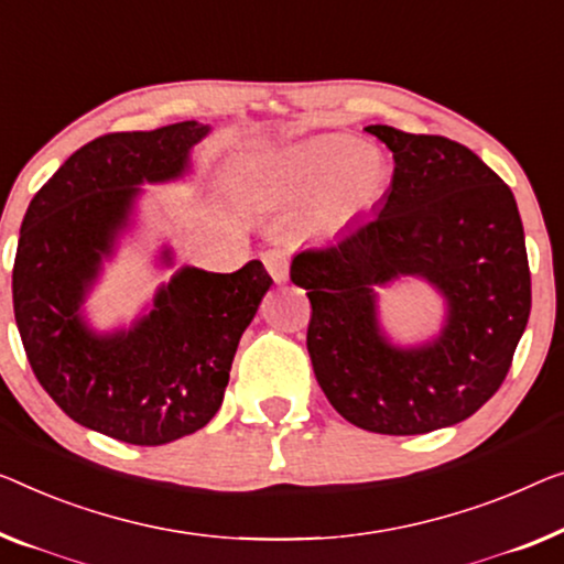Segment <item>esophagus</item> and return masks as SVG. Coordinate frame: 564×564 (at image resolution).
<instances>
[{
  "instance_id": "1",
  "label": "esophagus",
  "mask_w": 564,
  "mask_h": 564,
  "mask_svg": "<svg viewBox=\"0 0 564 564\" xmlns=\"http://www.w3.org/2000/svg\"><path fill=\"white\" fill-rule=\"evenodd\" d=\"M260 258H263V265L271 273V279L275 283H285V279H289V258H285V253H281V250H265Z\"/></svg>"
}]
</instances>
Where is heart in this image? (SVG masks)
I'll return each mask as SVG.
<instances>
[{
    "label": "heart",
    "mask_w": 564,
    "mask_h": 564,
    "mask_svg": "<svg viewBox=\"0 0 564 564\" xmlns=\"http://www.w3.org/2000/svg\"><path fill=\"white\" fill-rule=\"evenodd\" d=\"M329 176L332 182L318 192L306 215L311 232H339L365 215L382 197L388 166L380 151L362 149L355 139L324 137L289 154L271 189L285 199L301 197Z\"/></svg>",
    "instance_id": "heart-1"
}]
</instances>
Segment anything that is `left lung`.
<instances>
[{"label":"left lung","instance_id":"8db88e82","mask_svg":"<svg viewBox=\"0 0 564 564\" xmlns=\"http://www.w3.org/2000/svg\"><path fill=\"white\" fill-rule=\"evenodd\" d=\"M392 151L388 195L334 246L293 256L306 289V347L336 413L382 435L466 420L501 388L532 308L524 228L511 189L458 141L367 126ZM415 274L446 299L433 343L394 348L375 288Z\"/></svg>","mask_w":564,"mask_h":564}]
</instances>
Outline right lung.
<instances>
[{
  "label": "right lung",
  "instance_id": "obj_1",
  "mask_svg": "<svg viewBox=\"0 0 564 564\" xmlns=\"http://www.w3.org/2000/svg\"><path fill=\"white\" fill-rule=\"evenodd\" d=\"M209 126L106 133L32 197L12 271L14 322L30 367L75 423L133 445L205 427L223 405L235 349L273 279L260 260L235 273L184 265L131 329L96 334L80 314L104 258L129 225L139 184L187 174ZM172 265V250L162 253Z\"/></svg>",
  "mask_w": 564,
  "mask_h": 564
}]
</instances>
